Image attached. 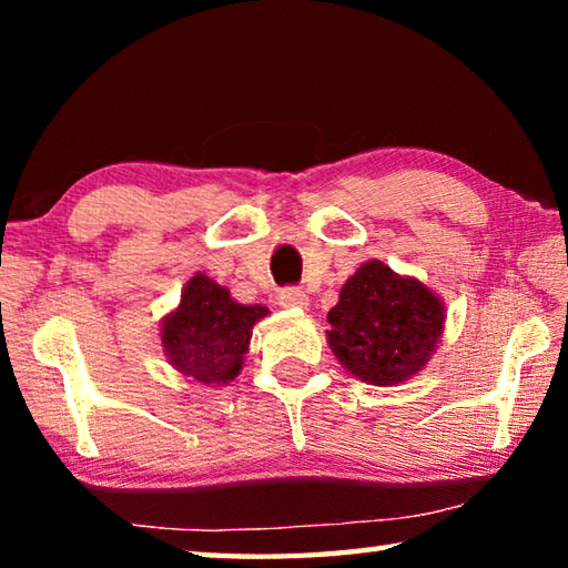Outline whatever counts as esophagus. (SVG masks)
Instances as JSON below:
<instances>
[{
	"label": "esophagus",
	"instance_id": "1",
	"mask_svg": "<svg viewBox=\"0 0 568 568\" xmlns=\"http://www.w3.org/2000/svg\"><path fill=\"white\" fill-rule=\"evenodd\" d=\"M277 301H281L283 307H305L307 295L301 291V287L287 285V287H283L281 293H277Z\"/></svg>",
	"mask_w": 568,
	"mask_h": 568
}]
</instances>
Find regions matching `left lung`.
I'll use <instances>...</instances> for the list:
<instances>
[{"label":"left lung","mask_w":568,"mask_h":568,"mask_svg":"<svg viewBox=\"0 0 568 568\" xmlns=\"http://www.w3.org/2000/svg\"><path fill=\"white\" fill-rule=\"evenodd\" d=\"M328 343L345 368L373 386H393L426 365L444 333V305L418 281L371 261L343 285L328 313Z\"/></svg>","instance_id":"8db88e82"}]
</instances>
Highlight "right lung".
<instances>
[{
	"mask_svg": "<svg viewBox=\"0 0 568 568\" xmlns=\"http://www.w3.org/2000/svg\"><path fill=\"white\" fill-rule=\"evenodd\" d=\"M265 315L267 307L240 305L225 287L195 275L162 325V345L180 373L203 386H220L237 376L253 325Z\"/></svg>",
	"mask_w": 568,
	"mask_h": 568,
	"instance_id": "1",
	"label": "right lung"
}]
</instances>
